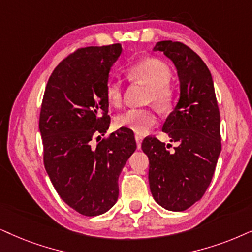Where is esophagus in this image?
<instances>
[{
  "label": "esophagus",
  "mask_w": 252,
  "mask_h": 252,
  "mask_svg": "<svg viewBox=\"0 0 252 252\" xmlns=\"http://www.w3.org/2000/svg\"><path fill=\"white\" fill-rule=\"evenodd\" d=\"M135 139H136V143H137V148L141 149V144H142V141H143V137L141 135H135Z\"/></svg>",
  "instance_id": "1"
}]
</instances>
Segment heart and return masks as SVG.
I'll return each mask as SVG.
<instances>
[{"instance_id": "obj_1", "label": "heart", "mask_w": 252, "mask_h": 252, "mask_svg": "<svg viewBox=\"0 0 252 252\" xmlns=\"http://www.w3.org/2000/svg\"><path fill=\"white\" fill-rule=\"evenodd\" d=\"M128 75L133 80L148 85V101L161 108L170 107L174 98V91L170 84L172 72L167 63L157 58H146L132 63L128 68ZM104 93L108 102L119 106L122 102V85L119 80L109 78L106 82ZM157 122V114L151 108H132L116 117L119 126L144 133Z\"/></svg>"}]
</instances>
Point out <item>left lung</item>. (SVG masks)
Here are the masks:
<instances>
[{"instance_id":"8db88e82","label":"left lung","mask_w":252,"mask_h":252,"mask_svg":"<svg viewBox=\"0 0 252 252\" xmlns=\"http://www.w3.org/2000/svg\"><path fill=\"white\" fill-rule=\"evenodd\" d=\"M176 66L180 97L165 121L163 131L176 143L173 151L156 137H145L142 150L149 158L150 190L156 202L183 212L203 196L221 152L220 111L211 72L192 49L180 41H158Z\"/></svg>"}]
</instances>
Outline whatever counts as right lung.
I'll use <instances>...</instances> for the list:
<instances>
[{"label":"right lung","instance_id":"obj_1","mask_svg":"<svg viewBox=\"0 0 252 252\" xmlns=\"http://www.w3.org/2000/svg\"><path fill=\"white\" fill-rule=\"evenodd\" d=\"M121 44L76 50L55 68L40 108L44 166L51 183L71 208L85 216L101 215L119 197V177L136 141L121 128L93 148L109 128L104 87Z\"/></svg>","mask_w":252,"mask_h":252}]
</instances>
